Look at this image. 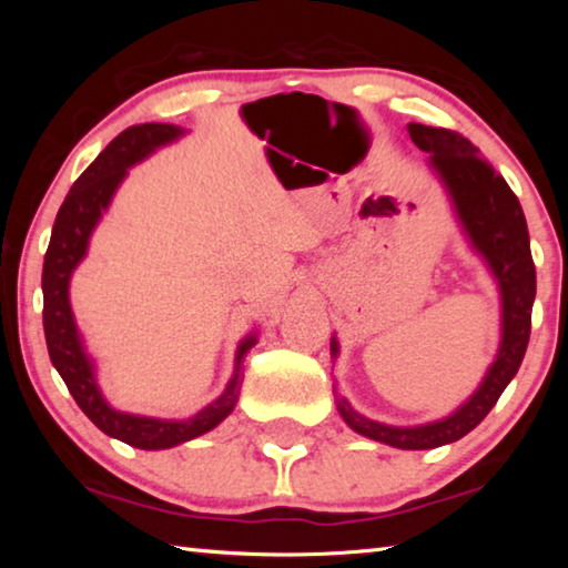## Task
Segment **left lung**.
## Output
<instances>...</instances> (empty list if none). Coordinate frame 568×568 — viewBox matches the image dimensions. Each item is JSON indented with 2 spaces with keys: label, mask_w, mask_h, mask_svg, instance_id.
I'll return each mask as SVG.
<instances>
[{
  "label": "left lung",
  "mask_w": 568,
  "mask_h": 568,
  "mask_svg": "<svg viewBox=\"0 0 568 568\" xmlns=\"http://www.w3.org/2000/svg\"><path fill=\"white\" fill-rule=\"evenodd\" d=\"M408 134L416 142V148L428 152L430 165L446 182L470 243L486 257L498 285H501L504 307V335L496 361L488 368L480 388L454 416L416 428H393L363 418L361 413L348 406V400H338L341 416L355 434L396 448L423 450L454 444V440L470 434L488 416V410L496 406L504 388L516 376L526 355L528 335H531L536 265L521 203L508 187V182L478 155L474 142L454 130L428 128V124L418 122L408 124ZM331 348L333 355L338 353V343L333 341Z\"/></svg>",
  "instance_id": "obj_1"
}]
</instances>
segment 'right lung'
Returning <instances> with one entry per match:
<instances>
[{
    "label": "right lung",
    "mask_w": 568,
    "mask_h": 568,
    "mask_svg": "<svg viewBox=\"0 0 568 568\" xmlns=\"http://www.w3.org/2000/svg\"><path fill=\"white\" fill-rule=\"evenodd\" d=\"M180 130L170 122L132 124V128L120 132L118 138L100 152L98 160L77 178L72 190L67 192L64 203L54 220L50 247H47L44 253L42 267V323L52 365L67 383V388H70L77 406L82 408L84 416H88L102 434L145 450L172 448L213 430L217 423L235 408L240 393V361H243V355L250 351V345L255 343L253 335H250V338H245L243 345H240L235 378L230 381L223 396L200 410L195 418L187 420L140 418L112 410L108 403H104L98 383H94L92 376V365L82 351L80 335H77L74 328L70 297H67L70 275L77 263L82 261L92 227L98 225L102 210L110 205L112 192L120 185V180L124 178L128 168L132 162L145 158L148 152L165 145L170 140H175Z\"/></svg>",
    "instance_id": "right-lung-1"
}]
</instances>
